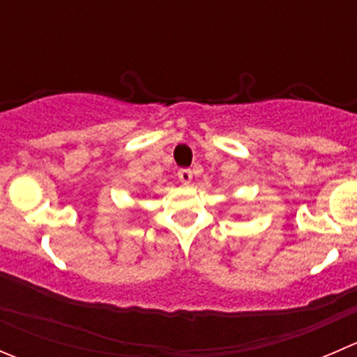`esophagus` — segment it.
I'll return each instance as SVG.
<instances>
[{
	"label": "esophagus",
	"mask_w": 357,
	"mask_h": 357,
	"mask_svg": "<svg viewBox=\"0 0 357 357\" xmlns=\"http://www.w3.org/2000/svg\"><path fill=\"white\" fill-rule=\"evenodd\" d=\"M178 178H179V181L183 183V185H188V183L192 181V178H193V172L190 171V169H179Z\"/></svg>",
	"instance_id": "obj_1"
}]
</instances>
